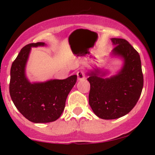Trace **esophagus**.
I'll return each mask as SVG.
<instances>
[{
  "mask_svg": "<svg viewBox=\"0 0 155 155\" xmlns=\"http://www.w3.org/2000/svg\"><path fill=\"white\" fill-rule=\"evenodd\" d=\"M76 75H77L78 80L84 79L85 75H84V73L83 71H79L76 72Z\"/></svg>",
  "mask_w": 155,
  "mask_h": 155,
  "instance_id": "34e87169",
  "label": "esophagus"
}]
</instances>
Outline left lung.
<instances>
[{
  "label": "left lung",
  "mask_w": 155,
  "mask_h": 155,
  "mask_svg": "<svg viewBox=\"0 0 155 155\" xmlns=\"http://www.w3.org/2000/svg\"><path fill=\"white\" fill-rule=\"evenodd\" d=\"M112 54L121 57L123 66L116 75L104 78L106 73H87L90 84L89 104L96 116L114 120L128 114L139 99L143 86L140 55L127 41L111 38Z\"/></svg>",
  "instance_id": "left-lung-1"
}]
</instances>
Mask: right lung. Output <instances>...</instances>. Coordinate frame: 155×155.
Wrapping results in <instances>:
<instances>
[{
    "mask_svg": "<svg viewBox=\"0 0 155 155\" xmlns=\"http://www.w3.org/2000/svg\"><path fill=\"white\" fill-rule=\"evenodd\" d=\"M44 42L32 43L21 49L11 68L9 92L18 111L34 123L54 122L61 116L65 101L77 76L65 79H51L31 83L25 75V66L31 47L45 46Z\"/></svg>",
    "mask_w": 155,
    "mask_h": 155,
    "instance_id": "right-lung-1",
    "label": "right lung"
}]
</instances>
